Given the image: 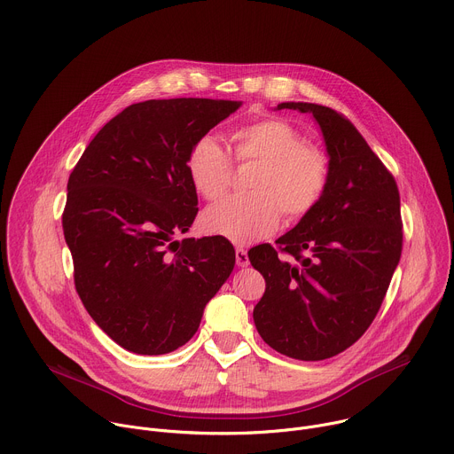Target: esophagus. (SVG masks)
Here are the masks:
<instances>
[{
    "instance_id": "1",
    "label": "esophagus",
    "mask_w": 454,
    "mask_h": 454,
    "mask_svg": "<svg viewBox=\"0 0 454 454\" xmlns=\"http://www.w3.org/2000/svg\"><path fill=\"white\" fill-rule=\"evenodd\" d=\"M235 261L239 268H247L249 266V258H247V251L242 247L235 249Z\"/></svg>"
}]
</instances>
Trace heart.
<instances>
[{"instance_id": "b5f03b06", "label": "heart", "mask_w": 454, "mask_h": 454, "mask_svg": "<svg viewBox=\"0 0 454 454\" xmlns=\"http://www.w3.org/2000/svg\"><path fill=\"white\" fill-rule=\"evenodd\" d=\"M239 161H254L249 196H233L203 214V228L231 240L249 244L271 235L282 212L294 221L321 201L329 184V158L319 147L303 144L296 127L282 118H262L233 133ZM188 177L208 201L221 200L230 188L233 163L212 135L201 137L186 158Z\"/></svg>"}]
</instances>
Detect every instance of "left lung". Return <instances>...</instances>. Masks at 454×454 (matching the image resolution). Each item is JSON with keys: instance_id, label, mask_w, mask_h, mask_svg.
I'll list each match as a JSON object with an SVG mask.
<instances>
[{"instance_id": "8db88e82", "label": "left lung", "mask_w": 454, "mask_h": 454, "mask_svg": "<svg viewBox=\"0 0 454 454\" xmlns=\"http://www.w3.org/2000/svg\"><path fill=\"white\" fill-rule=\"evenodd\" d=\"M312 114L329 156L321 201L277 244L249 251L266 278L253 309L258 334L277 352L321 361L354 345L373 321L403 249L397 183L357 129L331 107L282 102Z\"/></svg>"}]
</instances>
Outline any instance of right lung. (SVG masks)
<instances>
[{"label": "right lung", "mask_w": 454, "mask_h": 454, "mask_svg": "<svg viewBox=\"0 0 454 454\" xmlns=\"http://www.w3.org/2000/svg\"><path fill=\"white\" fill-rule=\"evenodd\" d=\"M240 100L168 98L125 107L82 153L62 214L77 293L121 348L160 356L198 333L228 280L224 237L174 239L198 215L186 158Z\"/></svg>", "instance_id": "add662e5"}]
</instances>
